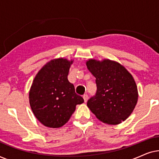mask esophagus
I'll list each match as a JSON object with an SVG mask.
<instances>
[{"label": "esophagus", "instance_id": "1", "mask_svg": "<svg viewBox=\"0 0 159 159\" xmlns=\"http://www.w3.org/2000/svg\"><path fill=\"white\" fill-rule=\"evenodd\" d=\"M83 98H84V102H87V101H88V95H87V94H84V95H83Z\"/></svg>", "mask_w": 159, "mask_h": 159}]
</instances>
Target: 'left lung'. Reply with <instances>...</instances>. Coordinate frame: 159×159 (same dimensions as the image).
<instances>
[{
	"label": "left lung",
	"mask_w": 159,
	"mask_h": 159,
	"mask_svg": "<svg viewBox=\"0 0 159 159\" xmlns=\"http://www.w3.org/2000/svg\"><path fill=\"white\" fill-rule=\"evenodd\" d=\"M88 70L95 77L97 91L88 100L91 111L100 121L118 125L130 116L138 99L136 83L131 74L118 62L89 59Z\"/></svg>",
	"instance_id": "left-lung-1"
}]
</instances>
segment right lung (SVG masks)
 <instances>
[{
	"mask_svg": "<svg viewBox=\"0 0 159 159\" xmlns=\"http://www.w3.org/2000/svg\"><path fill=\"white\" fill-rule=\"evenodd\" d=\"M72 63L63 58L50 61L32 82L29 93L30 106L36 118L45 127H62L75 112L76 106L84 102L67 78Z\"/></svg>",
	"mask_w": 159,
	"mask_h": 159,
	"instance_id": "right-lung-1",
	"label": "right lung"
}]
</instances>
